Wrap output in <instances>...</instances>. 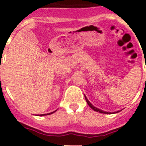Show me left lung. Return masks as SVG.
<instances>
[{
    "label": "left lung",
    "mask_w": 146,
    "mask_h": 146,
    "mask_svg": "<svg viewBox=\"0 0 146 146\" xmlns=\"http://www.w3.org/2000/svg\"><path fill=\"white\" fill-rule=\"evenodd\" d=\"M85 98H86V100L87 104H89V106L90 107V108H91L92 109V110H94V111H97V112H99V113H110V112H107V111H102V110H100V109L97 108H96V107H95V106H93V105H92V104L91 103L89 102V101L88 99H87V98L86 97V96H85ZM119 111H117L116 113H117V112H119Z\"/></svg>",
    "instance_id": "1"
}]
</instances>
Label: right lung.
Masks as SVG:
<instances>
[{
	"label": "right lung",
	"mask_w": 146,
	"mask_h": 146,
	"mask_svg": "<svg viewBox=\"0 0 146 146\" xmlns=\"http://www.w3.org/2000/svg\"><path fill=\"white\" fill-rule=\"evenodd\" d=\"M55 111H53V112H51V113H46V114H40V116H44V115H49V114H51V113H54Z\"/></svg>",
	"instance_id": "add662e5"
}]
</instances>
